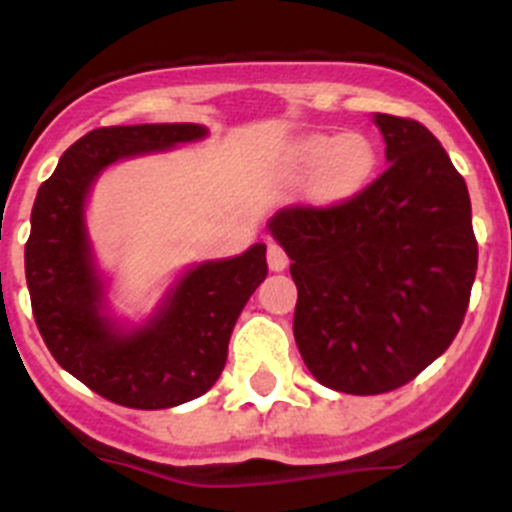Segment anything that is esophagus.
<instances>
[{"mask_svg": "<svg viewBox=\"0 0 512 512\" xmlns=\"http://www.w3.org/2000/svg\"><path fill=\"white\" fill-rule=\"evenodd\" d=\"M266 259H269L271 271H284L289 264V256L279 243H269V251H266Z\"/></svg>", "mask_w": 512, "mask_h": 512, "instance_id": "obj_1", "label": "esophagus"}]
</instances>
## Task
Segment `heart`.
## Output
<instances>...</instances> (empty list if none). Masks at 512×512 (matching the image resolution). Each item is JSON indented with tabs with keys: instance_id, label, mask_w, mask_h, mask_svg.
<instances>
[{
	"instance_id": "b5f03b06",
	"label": "heart",
	"mask_w": 512,
	"mask_h": 512,
	"mask_svg": "<svg viewBox=\"0 0 512 512\" xmlns=\"http://www.w3.org/2000/svg\"><path fill=\"white\" fill-rule=\"evenodd\" d=\"M292 166L302 174L312 171V194L320 202H338L372 179L377 148L361 133L310 135L292 148Z\"/></svg>"
}]
</instances>
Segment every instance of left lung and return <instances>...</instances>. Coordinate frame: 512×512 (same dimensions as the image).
Returning <instances> with one entry per match:
<instances>
[{
    "label": "left lung",
    "mask_w": 512,
    "mask_h": 512,
    "mask_svg": "<svg viewBox=\"0 0 512 512\" xmlns=\"http://www.w3.org/2000/svg\"><path fill=\"white\" fill-rule=\"evenodd\" d=\"M390 166L336 205H292L271 235L292 259L295 341L320 384L382 395L408 384L464 323L477 238L467 182L418 120L374 115Z\"/></svg>",
    "instance_id": "1"
}]
</instances>
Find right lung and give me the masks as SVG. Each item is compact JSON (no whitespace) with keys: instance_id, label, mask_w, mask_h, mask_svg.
<instances>
[{"instance_id":"right-lung-1","label":"right lung","mask_w":512,"mask_h":512,"mask_svg":"<svg viewBox=\"0 0 512 512\" xmlns=\"http://www.w3.org/2000/svg\"><path fill=\"white\" fill-rule=\"evenodd\" d=\"M205 135L192 122L92 130L63 153L35 197L25 277L40 336L66 372L125 408H174L205 395L223 372L235 320L269 271L266 246L256 243L235 259L189 269L143 328L122 333L102 315V282L84 225L89 187L120 158Z\"/></svg>"}]
</instances>
